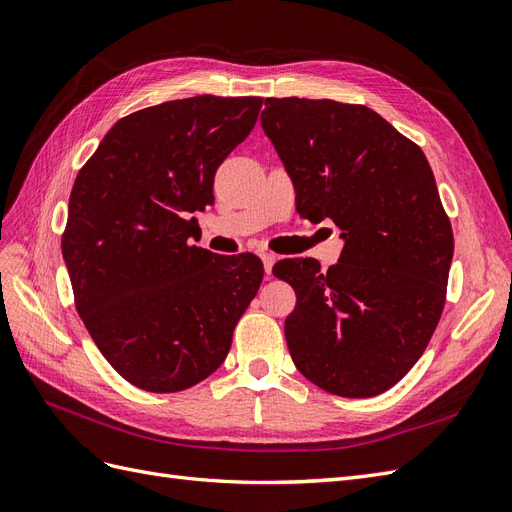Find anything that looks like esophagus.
<instances>
[{
	"mask_svg": "<svg viewBox=\"0 0 512 512\" xmlns=\"http://www.w3.org/2000/svg\"><path fill=\"white\" fill-rule=\"evenodd\" d=\"M261 261H263V270H266V274L270 276L272 274V266H274V261H276V255L274 253H261Z\"/></svg>",
	"mask_w": 512,
	"mask_h": 512,
	"instance_id": "esophagus-1",
	"label": "esophagus"
}]
</instances>
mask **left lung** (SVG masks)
<instances>
[{
	"label": "left lung",
	"mask_w": 512,
	"mask_h": 512,
	"mask_svg": "<svg viewBox=\"0 0 512 512\" xmlns=\"http://www.w3.org/2000/svg\"><path fill=\"white\" fill-rule=\"evenodd\" d=\"M261 127L291 176L304 219H332L344 249L321 270L283 259L295 289L285 338L310 383L372 398L402 381L440 321L453 229L421 148L359 104L268 97Z\"/></svg>",
	"instance_id": "obj_1"
}]
</instances>
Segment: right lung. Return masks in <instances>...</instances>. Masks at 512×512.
<instances>
[{"label":"right lung","mask_w":512,"mask_h":512,"mask_svg":"<svg viewBox=\"0 0 512 512\" xmlns=\"http://www.w3.org/2000/svg\"><path fill=\"white\" fill-rule=\"evenodd\" d=\"M261 104L197 95L131 112L76 176L61 236L74 304L108 364L138 389L204 381L257 295V255H217L189 236Z\"/></svg>","instance_id":"add662e5"}]
</instances>
